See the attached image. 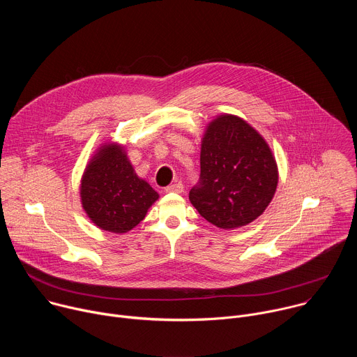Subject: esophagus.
<instances>
[{
  "instance_id": "esophagus-1",
  "label": "esophagus",
  "mask_w": 357,
  "mask_h": 357,
  "mask_svg": "<svg viewBox=\"0 0 357 357\" xmlns=\"http://www.w3.org/2000/svg\"><path fill=\"white\" fill-rule=\"evenodd\" d=\"M165 192L167 193H182L183 192V185L181 182H175V183L167 186Z\"/></svg>"
}]
</instances>
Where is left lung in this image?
Instances as JSON below:
<instances>
[{"label":"left lung","mask_w":357,"mask_h":357,"mask_svg":"<svg viewBox=\"0 0 357 357\" xmlns=\"http://www.w3.org/2000/svg\"><path fill=\"white\" fill-rule=\"evenodd\" d=\"M278 185V167L264 137L234 114L216 116L200 142V185L189 200L209 223L230 230L264 213Z\"/></svg>","instance_id":"obj_1"}]
</instances>
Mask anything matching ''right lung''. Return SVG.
Listing matches in <instances>:
<instances>
[{"mask_svg": "<svg viewBox=\"0 0 357 357\" xmlns=\"http://www.w3.org/2000/svg\"><path fill=\"white\" fill-rule=\"evenodd\" d=\"M80 202L87 218L101 230L123 234L132 230L160 195L139 178L117 141L101 144L80 179Z\"/></svg>", "mask_w": 357, "mask_h": 357, "instance_id": "obj_1", "label": "right lung"}]
</instances>
